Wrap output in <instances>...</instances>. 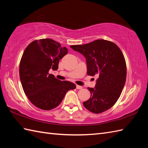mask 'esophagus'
<instances>
[{
  "label": "esophagus",
  "instance_id": "obj_1",
  "mask_svg": "<svg viewBox=\"0 0 148 148\" xmlns=\"http://www.w3.org/2000/svg\"><path fill=\"white\" fill-rule=\"evenodd\" d=\"M76 88H77V90H81V89L83 88V86H79V85H76Z\"/></svg>",
  "mask_w": 148,
  "mask_h": 148
}]
</instances>
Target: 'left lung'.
<instances>
[{
  "mask_svg": "<svg viewBox=\"0 0 148 148\" xmlns=\"http://www.w3.org/2000/svg\"><path fill=\"white\" fill-rule=\"evenodd\" d=\"M70 47L86 58L87 74L99 76L95 88H88L91 96L83 102L84 108L95 114L112 108L126 81L127 65L121 49L114 42L104 39Z\"/></svg>",
  "mask_w": 148,
  "mask_h": 148,
  "instance_id": "obj_1",
  "label": "left lung"
}]
</instances>
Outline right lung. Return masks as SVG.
<instances>
[{
	"mask_svg": "<svg viewBox=\"0 0 148 148\" xmlns=\"http://www.w3.org/2000/svg\"><path fill=\"white\" fill-rule=\"evenodd\" d=\"M67 49L50 39L34 40L25 49L19 72L25 93L34 106L40 109L51 110L62 101L75 84L56 79L49 74L57 70L59 60L67 54Z\"/></svg>",
	"mask_w": 148,
	"mask_h": 148,
	"instance_id": "add662e5",
	"label": "right lung"
}]
</instances>
